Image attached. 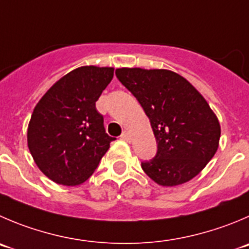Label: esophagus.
<instances>
[{
    "label": "esophagus",
    "instance_id": "1",
    "mask_svg": "<svg viewBox=\"0 0 249 249\" xmlns=\"http://www.w3.org/2000/svg\"><path fill=\"white\" fill-rule=\"evenodd\" d=\"M121 137H122V139H124L126 142H131L132 141V136H131V133H129L128 131L123 132L122 136H121Z\"/></svg>",
    "mask_w": 249,
    "mask_h": 249
}]
</instances>
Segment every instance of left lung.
Returning <instances> with one entry per match:
<instances>
[{"label":"left lung","instance_id":"obj_1","mask_svg":"<svg viewBox=\"0 0 249 249\" xmlns=\"http://www.w3.org/2000/svg\"><path fill=\"white\" fill-rule=\"evenodd\" d=\"M118 80L150 120L158 153L142 162L155 183L174 187L197 176L219 148L221 128L202 94L169 70L117 68Z\"/></svg>","mask_w":249,"mask_h":249}]
</instances>
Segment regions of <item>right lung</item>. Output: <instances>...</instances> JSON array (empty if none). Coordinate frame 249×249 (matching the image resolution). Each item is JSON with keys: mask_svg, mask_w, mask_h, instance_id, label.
<instances>
[{"mask_svg": "<svg viewBox=\"0 0 249 249\" xmlns=\"http://www.w3.org/2000/svg\"><path fill=\"white\" fill-rule=\"evenodd\" d=\"M112 78V67H78L58 79L35 106L28 148L51 181L63 186L85 182L115 141L95 107Z\"/></svg>", "mask_w": 249, "mask_h": 249, "instance_id": "add662e5", "label": "right lung"}]
</instances>
